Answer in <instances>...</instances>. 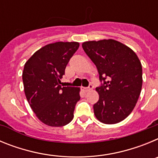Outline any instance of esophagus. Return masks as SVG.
<instances>
[{"label":"esophagus","instance_id":"1","mask_svg":"<svg viewBox=\"0 0 158 158\" xmlns=\"http://www.w3.org/2000/svg\"><path fill=\"white\" fill-rule=\"evenodd\" d=\"M93 89V86L92 85H89L88 88H83V90L85 92H89V91H90V90H92Z\"/></svg>","mask_w":158,"mask_h":158}]
</instances>
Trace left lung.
<instances>
[{
    "label": "left lung",
    "mask_w": 158,
    "mask_h": 158,
    "mask_svg": "<svg viewBox=\"0 0 158 158\" xmlns=\"http://www.w3.org/2000/svg\"><path fill=\"white\" fill-rule=\"evenodd\" d=\"M82 47L104 81L96 89L99 100L93 105L95 116L103 123H118L131 114L140 96V60L133 50L111 39L84 42Z\"/></svg>",
    "instance_id": "1"
}]
</instances>
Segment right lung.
<instances>
[{"mask_svg":"<svg viewBox=\"0 0 158 158\" xmlns=\"http://www.w3.org/2000/svg\"><path fill=\"white\" fill-rule=\"evenodd\" d=\"M77 42H56L33 54L24 65L23 89L37 118L47 126L62 127L72 121L80 88L62 87L61 79Z\"/></svg>","mask_w":158,"mask_h":158,"instance_id":"right-lung-1","label":"right lung"}]
</instances>
